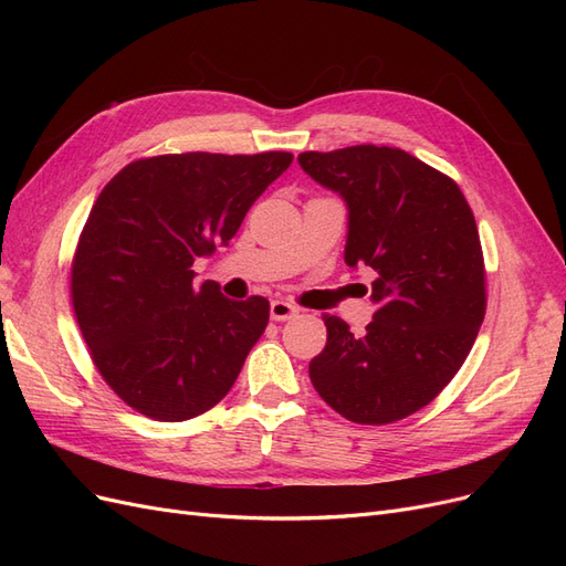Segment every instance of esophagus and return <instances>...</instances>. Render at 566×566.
<instances>
[{"label":"esophagus","mask_w":566,"mask_h":566,"mask_svg":"<svg viewBox=\"0 0 566 566\" xmlns=\"http://www.w3.org/2000/svg\"><path fill=\"white\" fill-rule=\"evenodd\" d=\"M297 306L290 304L285 300H273L271 306H269V314L273 321H290L293 316H297Z\"/></svg>","instance_id":"1"}]
</instances>
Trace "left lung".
I'll use <instances>...</instances> for the list:
<instances>
[{"mask_svg":"<svg viewBox=\"0 0 566 566\" xmlns=\"http://www.w3.org/2000/svg\"><path fill=\"white\" fill-rule=\"evenodd\" d=\"M297 163L347 205L345 262L375 273L366 333L323 318L328 342L310 364L312 385L352 422L401 420L453 380L484 321L474 214L453 179L401 148L310 150Z\"/></svg>","mask_w":566,"mask_h":566,"instance_id":"8db88e82","label":"left lung"}]
</instances>
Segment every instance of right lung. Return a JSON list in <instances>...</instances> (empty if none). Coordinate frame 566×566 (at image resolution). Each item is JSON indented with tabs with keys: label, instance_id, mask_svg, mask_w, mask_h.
<instances>
[{
	"label": "right lung",
	"instance_id": "right-lung-1",
	"mask_svg": "<svg viewBox=\"0 0 566 566\" xmlns=\"http://www.w3.org/2000/svg\"><path fill=\"white\" fill-rule=\"evenodd\" d=\"M293 163L181 153L129 163L82 229L71 293L84 342L111 389L139 413L181 422L233 387L269 323V302H233L193 283L198 256L229 245L250 205Z\"/></svg>",
	"mask_w": 566,
	"mask_h": 566
}]
</instances>
